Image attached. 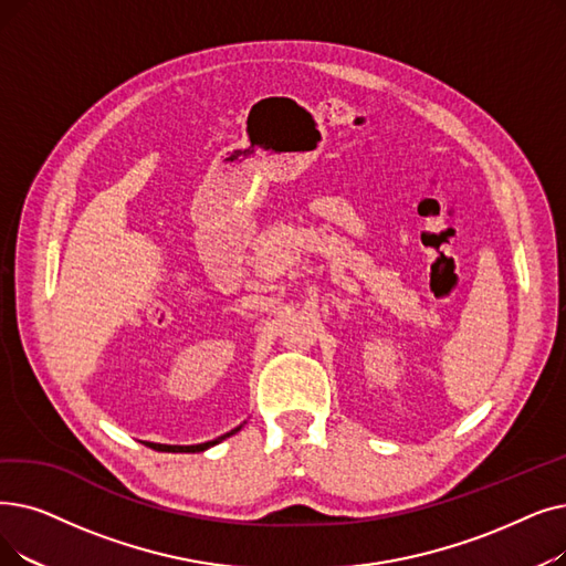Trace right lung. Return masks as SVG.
Masks as SVG:
<instances>
[{"instance_id": "obj_1", "label": "right lung", "mask_w": 566, "mask_h": 566, "mask_svg": "<svg viewBox=\"0 0 566 566\" xmlns=\"http://www.w3.org/2000/svg\"><path fill=\"white\" fill-rule=\"evenodd\" d=\"M238 430H240V428H235V430H231V432H227V434H222V437H217V439H212V441H206V444H196V447H168V444H153V441H145V444L150 447V449H155V451H166V453H199V451H206V449L219 444V441L227 439L229 434H235Z\"/></svg>"}]
</instances>
